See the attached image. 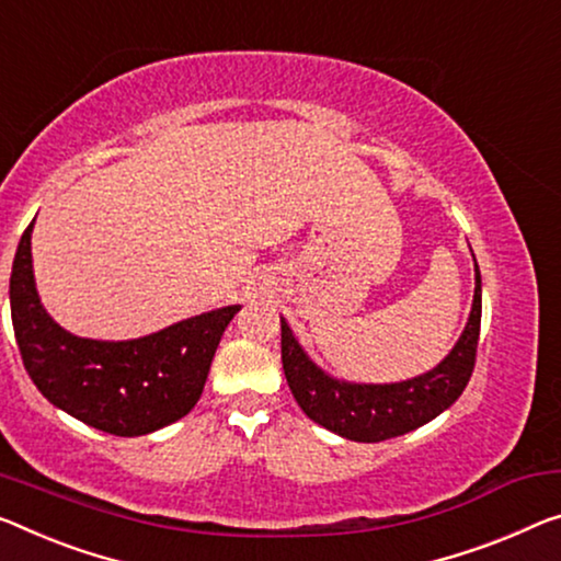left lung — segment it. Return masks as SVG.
<instances>
[{"label": "left lung", "instance_id": "1", "mask_svg": "<svg viewBox=\"0 0 561 561\" xmlns=\"http://www.w3.org/2000/svg\"><path fill=\"white\" fill-rule=\"evenodd\" d=\"M481 329V275L477 265L471 313L449 356L426 374L399 383H351L325 374L308 358L280 318V358L293 399L318 426L351 442L376 444L428 424L467 389Z\"/></svg>", "mask_w": 561, "mask_h": 561}]
</instances>
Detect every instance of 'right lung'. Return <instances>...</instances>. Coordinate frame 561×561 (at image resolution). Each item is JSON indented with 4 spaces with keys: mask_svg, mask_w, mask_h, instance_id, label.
<instances>
[{
    "mask_svg": "<svg viewBox=\"0 0 561 561\" xmlns=\"http://www.w3.org/2000/svg\"><path fill=\"white\" fill-rule=\"evenodd\" d=\"M32 226L12 263V325L24 368L49 403L115 436L175 424L197 403L215 348L240 306L215 308L133 341L80 339L39 304L32 271Z\"/></svg>",
    "mask_w": 561,
    "mask_h": 561,
    "instance_id": "right-lung-1",
    "label": "right lung"
}]
</instances>
